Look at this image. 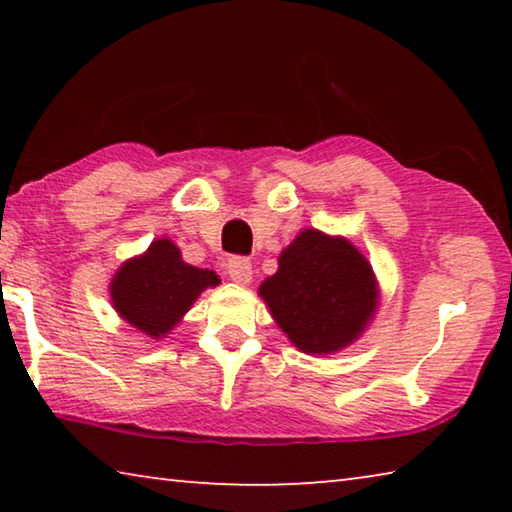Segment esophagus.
Masks as SVG:
<instances>
[{"label": "esophagus", "mask_w": 512, "mask_h": 512, "mask_svg": "<svg viewBox=\"0 0 512 512\" xmlns=\"http://www.w3.org/2000/svg\"><path fill=\"white\" fill-rule=\"evenodd\" d=\"M225 271H228V275L235 282L248 284L250 277H253V264H250L246 257H232L230 262L225 264Z\"/></svg>", "instance_id": "esophagus-1"}]
</instances>
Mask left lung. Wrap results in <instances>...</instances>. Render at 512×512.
<instances>
[{"label":"left lung","instance_id":"left-lung-1","mask_svg":"<svg viewBox=\"0 0 512 512\" xmlns=\"http://www.w3.org/2000/svg\"><path fill=\"white\" fill-rule=\"evenodd\" d=\"M275 323L302 352L329 354L350 345L377 307L372 268L345 239L300 232L259 287Z\"/></svg>","mask_w":512,"mask_h":512}]
</instances>
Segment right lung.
<instances>
[{"mask_svg": "<svg viewBox=\"0 0 512 512\" xmlns=\"http://www.w3.org/2000/svg\"><path fill=\"white\" fill-rule=\"evenodd\" d=\"M216 284L214 271L185 264L169 239H158L142 257L119 268L110 296L121 318L158 339L183 318L201 291Z\"/></svg>", "mask_w": 512, "mask_h": 512, "instance_id": "right-lung-1", "label": "right lung"}]
</instances>
